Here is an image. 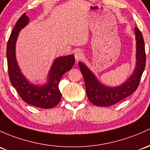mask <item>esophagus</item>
<instances>
[{
  "instance_id": "34e87169",
  "label": "esophagus",
  "mask_w": 150,
  "mask_h": 150,
  "mask_svg": "<svg viewBox=\"0 0 150 150\" xmlns=\"http://www.w3.org/2000/svg\"><path fill=\"white\" fill-rule=\"evenodd\" d=\"M83 53H82L80 50H77V51H75L74 57H75V59L76 61L81 60L82 58H83Z\"/></svg>"
}]
</instances>
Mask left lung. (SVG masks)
<instances>
[{
	"instance_id": "obj_1",
	"label": "left lung",
	"mask_w": 150,
	"mask_h": 150,
	"mask_svg": "<svg viewBox=\"0 0 150 150\" xmlns=\"http://www.w3.org/2000/svg\"><path fill=\"white\" fill-rule=\"evenodd\" d=\"M136 37V68L132 74L122 84L109 87L100 83L95 75L83 63L79 67L84 79L86 91L88 100L98 107H109L133 94L137 88L144 70L146 54L142 34L137 28H134Z\"/></svg>"
}]
</instances>
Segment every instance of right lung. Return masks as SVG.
<instances>
[{"label":"right lung","mask_w":150,"mask_h":150,"mask_svg":"<svg viewBox=\"0 0 150 150\" xmlns=\"http://www.w3.org/2000/svg\"><path fill=\"white\" fill-rule=\"evenodd\" d=\"M28 22L29 18L23 13L18 20L9 37L6 52L9 79L13 86L25 103L42 109H51L60 102L62 94L59 83L63 75L73 67L75 58L74 55L57 58L49 71L47 83L42 86L30 83L21 71L16 58V43L18 33Z\"/></svg>","instance_id":"1"}]
</instances>
